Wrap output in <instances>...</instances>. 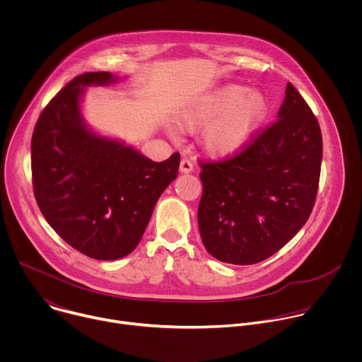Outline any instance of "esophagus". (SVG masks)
Wrapping results in <instances>:
<instances>
[{
	"label": "esophagus",
	"instance_id": "1",
	"mask_svg": "<svg viewBox=\"0 0 362 362\" xmlns=\"http://www.w3.org/2000/svg\"><path fill=\"white\" fill-rule=\"evenodd\" d=\"M193 170V163L189 159H182L180 162V172L182 173H190Z\"/></svg>",
	"mask_w": 362,
	"mask_h": 362
}]
</instances>
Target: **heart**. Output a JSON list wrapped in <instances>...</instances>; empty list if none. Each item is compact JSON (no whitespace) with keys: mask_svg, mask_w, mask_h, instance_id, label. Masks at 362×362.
Here are the masks:
<instances>
[{"mask_svg":"<svg viewBox=\"0 0 362 362\" xmlns=\"http://www.w3.org/2000/svg\"><path fill=\"white\" fill-rule=\"evenodd\" d=\"M268 113L267 97L242 84H228L199 100L182 117L187 132H203L202 144L214 158H229L253 137Z\"/></svg>","mask_w":362,"mask_h":362,"instance_id":"heart-1","label":"heart"}]
</instances>
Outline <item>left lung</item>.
I'll list each match as a JSON object with an SVG mask.
<instances>
[{
	"label": "left lung",
	"instance_id": "8db88e82",
	"mask_svg": "<svg viewBox=\"0 0 362 362\" xmlns=\"http://www.w3.org/2000/svg\"><path fill=\"white\" fill-rule=\"evenodd\" d=\"M322 134L311 107L288 83L278 120L233 156L199 163L202 242L218 261L252 265L276 253L315 204Z\"/></svg>",
	"mask_w": 362,
	"mask_h": 362
}]
</instances>
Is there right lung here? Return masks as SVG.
Segmentation results:
<instances>
[{
	"instance_id": "right-lung-1",
	"label": "right lung",
	"mask_w": 362,
	"mask_h": 362,
	"mask_svg": "<svg viewBox=\"0 0 362 362\" xmlns=\"http://www.w3.org/2000/svg\"><path fill=\"white\" fill-rule=\"evenodd\" d=\"M115 80L109 71L74 77L44 107L31 139L33 187L42 216L71 247L98 261L136 249L180 163L179 153L151 162L87 129L80 113L84 87Z\"/></svg>"
}]
</instances>
